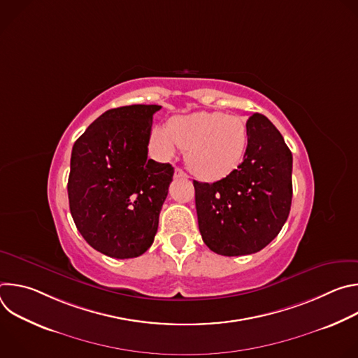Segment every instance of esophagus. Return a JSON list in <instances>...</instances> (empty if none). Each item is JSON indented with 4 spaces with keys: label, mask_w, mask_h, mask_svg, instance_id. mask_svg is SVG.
<instances>
[{
    "label": "esophagus",
    "mask_w": 358,
    "mask_h": 358,
    "mask_svg": "<svg viewBox=\"0 0 358 358\" xmlns=\"http://www.w3.org/2000/svg\"><path fill=\"white\" fill-rule=\"evenodd\" d=\"M174 177L176 178H188V176L181 169H176L174 170Z\"/></svg>",
    "instance_id": "34e87169"
}]
</instances>
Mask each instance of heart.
Masks as SVG:
<instances>
[{"instance_id":"1","label":"heart","mask_w":358,"mask_h":358,"mask_svg":"<svg viewBox=\"0 0 358 358\" xmlns=\"http://www.w3.org/2000/svg\"><path fill=\"white\" fill-rule=\"evenodd\" d=\"M151 145L163 159L187 150L185 162L199 178L228 177L242 163L248 148V126L242 117L222 112H196L173 117L167 127H155Z\"/></svg>"}]
</instances>
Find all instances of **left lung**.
Masks as SVG:
<instances>
[{"mask_svg": "<svg viewBox=\"0 0 358 358\" xmlns=\"http://www.w3.org/2000/svg\"><path fill=\"white\" fill-rule=\"evenodd\" d=\"M243 162L215 182L194 180L202 241L215 253L259 252L285 225L292 206V152L272 122L253 113Z\"/></svg>", "mask_w": 358, "mask_h": 358, "instance_id": "8db88e82", "label": "left lung"}]
</instances>
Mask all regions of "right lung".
<instances>
[{"instance_id": "right-lung-1", "label": "right lung", "mask_w": 358, "mask_h": 358, "mask_svg": "<svg viewBox=\"0 0 358 358\" xmlns=\"http://www.w3.org/2000/svg\"><path fill=\"white\" fill-rule=\"evenodd\" d=\"M159 105L116 108L99 116L75 141L68 180L75 225L96 250L137 258L155 241L173 181L169 163L147 159Z\"/></svg>"}]
</instances>
